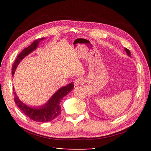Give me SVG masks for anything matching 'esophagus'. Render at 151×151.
<instances>
[{
	"label": "esophagus",
	"mask_w": 151,
	"mask_h": 151,
	"mask_svg": "<svg viewBox=\"0 0 151 151\" xmlns=\"http://www.w3.org/2000/svg\"><path fill=\"white\" fill-rule=\"evenodd\" d=\"M84 83V79H83V78H81V77H79V78H77V79L75 80L74 85H75L76 86H79V85L83 84Z\"/></svg>",
	"instance_id": "34e87169"
}]
</instances>
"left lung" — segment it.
Returning a JSON list of instances; mask_svg holds the SVG:
<instances>
[{"label":"left lung","mask_w":151,"mask_h":151,"mask_svg":"<svg viewBox=\"0 0 151 151\" xmlns=\"http://www.w3.org/2000/svg\"><path fill=\"white\" fill-rule=\"evenodd\" d=\"M125 52H126V53H127V55H129V57H131V53H130V50H129V49H127V48H125Z\"/></svg>","instance_id":"obj_1"}]
</instances>
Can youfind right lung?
Instances as JSON below:
<instances>
[{
  "instance_id": "add662e5",
  "label": "right lung",
  "mask_w": 151,
  "mask_h": 151,
  "mask_svg": "<svg viewBox=\"0 0 151 151\" xmlns=\"http://www.w3.org/2000/svg\"><path fill=\"white\" fill-rule=\"evenodd\" d=\"M45 39V38H39L34 41L29 47L24 48L22 51L18 55L16 60L14 63L12 68V75L14 74L15 70L17 65H19L20 62L28 54L31 53L35 50L37 48L39 43ZM74 88V84L71 83L68 85L63 86L60 89H59L57 92L55 93L51 97L48 102L45 104L43 106H41L37 108H33L27 106L26 104L20 101L19 98L16 95V93L14 89L13 94L14 98V100L21 110L24 115L29 117L30 119L35 122H51L60 115L61 113V107L60 104L62 98L70 93Z\"/></svg>"
}]
</instances>
